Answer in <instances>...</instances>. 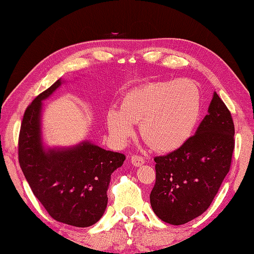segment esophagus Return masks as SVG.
<instances>
[{"mask_svg": "<svg viewBox=\"0 0 254 254\" xmlns=\"http://www.w3.org/2000/svg\"><path fill=\"white\" fill-rule=\"evenodd\" d=\"M131 163L133 166L139 167L145 164V159L143 157H139V156H132L131 157Z\"/></svg>", "mask_w": 254, "mask_h": 254, "instance_id": "obj_1", "label": "esophagus"}]
</instances>
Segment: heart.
<instances>
[{"instance_id": "b5f03b06", "label": "heart", "mask_w": 254, "mask_h": 254, "mask_svg": "<svg viewBox=\"0 0 254 254\" xmlns=\"http://www.w3.org/2000/svg\"><path fill=\"white\" fill-rule=\"evenodd\" d=\"M201 113V94L189 79L158 82L134 88L123 96L121 108L111 107L106 122L113 141L126 144L139 132L159 153L181 148L192 136Z\"/></svg>"}]
</instances>
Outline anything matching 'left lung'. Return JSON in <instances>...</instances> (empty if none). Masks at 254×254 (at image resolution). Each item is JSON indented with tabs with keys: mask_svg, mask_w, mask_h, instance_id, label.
<instances>
[{
	"mask_svg": "<svg viewBox=\"0 0 254 254\" xmlns=\"http://www.w3.org/2000/svg\"><path fill=\"white\" fill-rule=\"evenodd\" d=\"M234 135L233 118L214 91L195 134L181 148L154 158L156 182L149 198L163 222L183 225L209 207L229 171Z\"/></svg>",
	"mask_w": 254,
	"mask_h": 254,
	"instance_id": "obj_1",
	"label": "left lung"
}]
</instances>
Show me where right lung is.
I'll use <instances>...</instances> for the list:
<instances>
[{
  "label": "right lung",
  "mask_w": 254,
  "mask_h": 254,
  "mask_svg": "<svg viewBox=\"0 0 254 254\" xmlns=\"http://www.w3.org/2000/svg\"><path fill=\"white\" fill-rule=\"evenodd\" d=\"M64 83L58 79L25 111L18 141V160L35 196L52 218L75 227H89L104 215L112 172L126 156L89 141L50 147L42 137V101Z\"/></svg>",
  "instance_id": "obj_1"
}]
</instances>
